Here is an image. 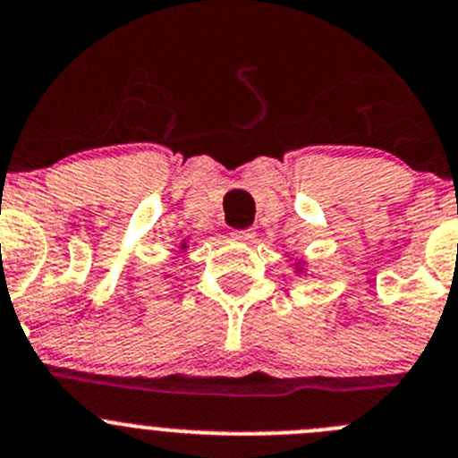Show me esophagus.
Returning a JSON list of instances; mask_svg holds the SVG:
<instances>
[{"label": "esophagus", "instance_id": "1", "mask_svg": "<svg viewBox=\"0 0 458 458\" xmlns=\"http://www.w3.org/2000/svg\"><path fill=\"white\" fill-rule=\"evenodd\" d=\"M233 237L242 243H253L255 242V233L253 230H234Z\"/></svg>", "mask_w": 458, "mask_h": 458}]
</instances>
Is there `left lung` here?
I'll return each instance as SVG.
<instances>
[{"mask_svg": "<svg viewBox=\"0 0 458 458\" xmlns=\"http://www.w3.org/2000/svg\"><path fill=\"white\" fill-rule=\"evenodd\" d=\"M298 271H302V268H298Z\"/></svg>", "mask_w": 458, "mask_h": 458, "instance_id": "left-lung-1", "label": "left lung"}]
</instances>
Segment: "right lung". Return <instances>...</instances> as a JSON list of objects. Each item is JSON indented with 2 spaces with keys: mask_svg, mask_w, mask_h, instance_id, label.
<instances>
[{
  "mask_svg": "<svg viewBox=\"0 0 458 458\" xmlns=\"http://www.w3.org/2000/svg\"><path fill=\"white\" fill-rule=\"evenodd\" d=\"M181 249H182V250H185V249H187V246H185V243H181Z\"/></svg>",
  "mask_w": 458,
  "mask_h": 458,
  "instance_id": "1",
  "label": "right lung"
}]
</instances>
